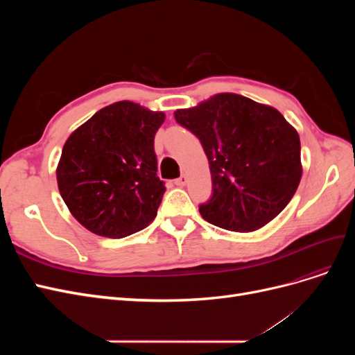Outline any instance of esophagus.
Here are the masks:
<instances>
[{"label":"esophagus","mask_w":355,"mask_h":355,"mask_svg":"<svg viewBox=\"0 0 355 355\" xmlns=\"http://www.w3.org/2000/svg\"><path fill=\"white\" fill-rule=\"evenodd\" d=\"M187 182H188V176H187V175H180V178H178V179L175 180V184H176L178 187H185Z\"/></svg>","instance_id":"1"}]
</instances>
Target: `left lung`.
Instances as JSON below:
<instances>
[{"mask_svg": "<svg viewBox=\"0 0 355 355\" xmlns=\"http://www.w3.org/2000/svg\"><path fill=\"white\" fill-rule=\"evenodd\" d=\"M176 121L194 133L207 155L213 194L201 216L219 228L252 232L292 200L302 178L300 141L272 106L235 93H219Z\"/></svg>", "mask_w": 355, "mask_h": 355, "instance_id": "left-lung-1", "label": "left lung"}]
</instances>
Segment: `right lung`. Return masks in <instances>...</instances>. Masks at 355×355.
<instances>
[{"label": "right lung", "instance_id": "obj_1", "mask_svg": "<svg viewBox=\"0 0 355 355\" xmlns=\"http://www.w3.org/2000/svg\"><path fill=\"white\" fill-rule=\"evenodd\" d=\"M164 120V112L121 101L105 106L68 137L56 170L58 187L84 228L123 239L154 220L166 191L154 151Z\"/></svg>", "mask_w": 355, "mask_h": 355}]
</instances>
